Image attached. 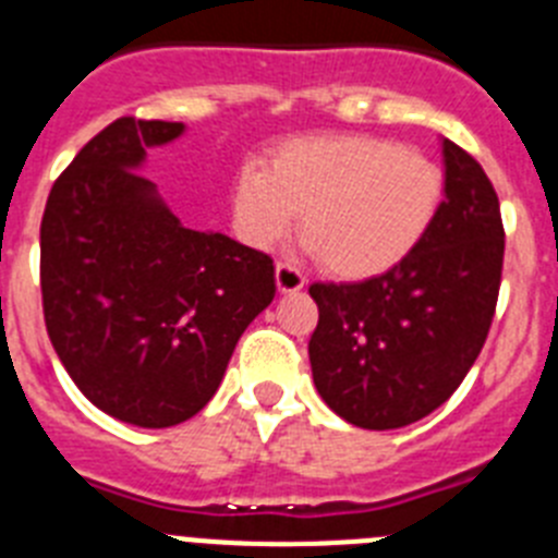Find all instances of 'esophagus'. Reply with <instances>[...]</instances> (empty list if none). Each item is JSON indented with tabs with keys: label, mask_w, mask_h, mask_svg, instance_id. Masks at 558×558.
Returning <instances> with one entry per match:
<instances>
[{
	"label": "esophagus",
	"mask_w": 558,
	"mask_h": 558,
	"mask_svg": "<svg viewBox=\"0 0 558 558\" xmlns=\"http://www.w3.org/2000/svg\"><path fill=\"white\" fill-rule=\"evenodd\" d=\"M275 283H278V292L292 294V292H300V289L306 286V278L300 275L298 266L283 264V260H280V264L275 266Z\"/></svg>",
	"instance_id": "1"
}]
</instances>
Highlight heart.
Instances as JSON below:
<instances>
[{"mask_svg":"<svg viewBox=\"0 0 558 558\" xmlns=\"http://www.w3.org/2000/svg\"><path fill=\"white\" fill-rule=\"evenodd\" d=\"M444 202V171L415 148L362 134L283 140L269 168L244 162L230 185L232 227L272 250L303 213V239L326 272L385 275L424 241Z\"/></svg>","mask_w":558,"mask_h":558,"instance_id":"heart-1","label":"heart"}]
</instances>
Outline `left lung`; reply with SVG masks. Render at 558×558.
<instances>
[{
    "instance_id": "obj_1",
    "label": "left lung",
    "mask_w": 558,
    "mask_h": 558,
    "mask_svg": "<svg viewBox=\"0 0 558 558\" xmlns=\"http://www.w3.org/2000/svg\"><path fill=\"white\" fill-rule=\"evenodd\" d=\"M444 202L401 264L362 283H314L308 339L317 393L348 424L399 429L466 379L502 278L500 198L481 162L444 140Z\"/></svg>"
}]
</instances>
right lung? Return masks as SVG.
Here are the masks:
<instances>
[{"instance_id": "obj_1", "label": "right lung", "mask_w": 558, "mask_h": 558, "mask_svg": "<svg viewBox=\"0 0 558 558\" xmlns=\"http://www.w3.org/2000/svg\"><path fill=\"white\" fill-rule=\"evenodd\" d=\"M182 123L120 118L77 151L41 219V303L58 360L92 404L134 426L182 424L213 399L235 342L275 298L269 255L182 227L145 148Z\"/></svg>"}]
</instances>
